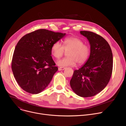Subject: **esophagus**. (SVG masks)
I'll use <instances>...</instances> for the list:
<instances>
[{
	"instance_id": "obj_1",
	"label": "esophagus",
	"mask_w": 126,
	"mask_h": 126,
	"mask_svg": "<svg viewBox=\"0 0 126 126\" xmlns=\"http://www.w3.org/2000/svg\"><path fill=\"white\" fill-rule=\"evenodd\" d=\"M65 69V67H60L58 68V70L59 71H61V70H63Z\"/></svg>"
}]
</instances>
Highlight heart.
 <instances>
[{"instance_id": "heart-1", "label": "heart", "mask_w": 126, "mask_h": 126, "mask_svg": "<svg viewBox=\"0 0 126 126\" xmlns=\"http://www.w3.org/2000/svg\"><path fill=\"white\" fill-rule=\"evenodd\" d=\"M63 46L59 41L53 44L51 47L53 56L59 59L67 52V57L59 60L57 64L60 66H74L77 62L78 65L85 64L89 59L91 50L89 46L84 45L83 41L76 37H69L65 38Z\"/></svg>"}]
</instances>
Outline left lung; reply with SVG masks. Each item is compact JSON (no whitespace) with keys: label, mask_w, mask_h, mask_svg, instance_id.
Segmentation results:
<instances>
[{"label":"left lung","mask_w":126,"mask_h":126,"mask_svg":"<svg viewBox=\"0 0 126 126\" xmlns=\"http://www.w3.org/2000/svg\"><path fill=\"white\" fill-rule=\"evenodd\" d=\"M80 33L89 40L91 53L86 63L74 71L70 84L78 96L90 97L102 91L110 81L113 56L110 45L102 36L90 31Z\"/></svg>","instance_id":"left-lung-1"}]
</instances>
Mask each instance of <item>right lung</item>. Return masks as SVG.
<instances>
[{
    "instance_id": "right-lung-1",
    "label": "right lung",
    "mask_w": 126,
    "mask_h": 126,
    "mask_svg": "<svg viewBox=\"0 0 126 126\" xmlns=\"http://www.w3.org/2000/svg\"><path fill=\"white\" fill-rule=\"evenodd\" d=\"M65 34L41 29L26 34L18 41L12 69L23 90L36 94L47 87L58 69L51 56L52 46Z\"/></svg>"
}]
</instances>
